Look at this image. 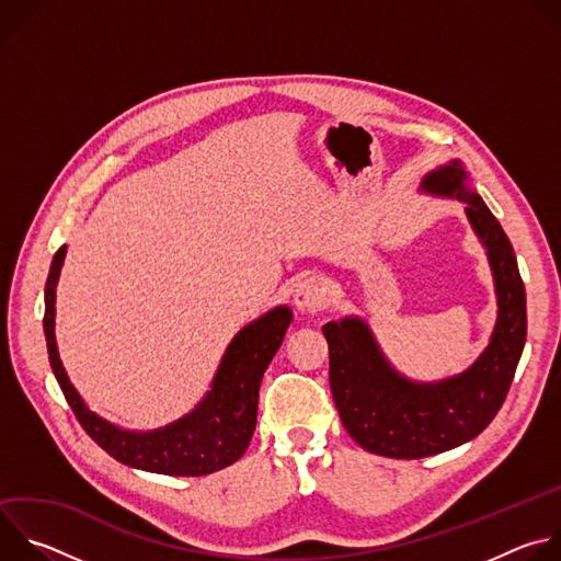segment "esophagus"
Wrapping results in <instances>:
<instances>
[{"label": "esophagus", "instance_id": "1", "mask_svg": "<svg viewBox=\"0 0 561 561\" xmlns=\"http://www.w3.org/2000/svg\"><path fill=\"white\" fill-rule=\"evenodd\" d=\"M293 301L299 312H317V310L327 308V304L331 301V293H329V286L324 279L308 277V279L299 282V286L295 288Z\"/></svg>", "mask_w": 561, "mask_h": 561}]
</instances>
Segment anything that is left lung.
Listing matches in <instances>:
<instances>
[{
	"label": "left lung",
	"mask_w": 561,
	"mask_h": 561,
	"mask_svg": "<svg viewBox=\"0 0 561 561\" xmlns=\"http://www.w3.org/2000/svg\"><path fill=\"white\" fill-rule=\"evenodd\" d=\"M420 193L457 199L486 251L497 319L489 346L461 373L417 381L399 373L357 314L324 324L331 388L348 435L368 453L420 459L457 448L482 433L502 409L526 342V293L517 257L495 215L459 159L428 171Z\"/></svg>",
	"instance_id": "1"
}]
</instances>
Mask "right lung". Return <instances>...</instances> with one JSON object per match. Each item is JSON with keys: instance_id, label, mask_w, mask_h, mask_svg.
Wrapping results in <instances>:
<instances>
[{"instance_id": "add662e5", "label": "right lung", "mask_w": 561, "mask_h": 561, "mask_svg": "<svg viewBox=\"0 0 561 561\" xmlns=\"http://www.w3.org/2000/svg\"><path fill=\"white\" fill-rule=\"evenodd\" d=\"M66 260L61 247L44 288V335L57 383L84 431L117 461L159 474L199 477L242 457L257 424V397L264 370L279 351L293 322L288 306H275L253 319L226 346L210 388L184 417L152 431H128L100 417L70 383L55 340L57 282Z\"/></svg>"}]
</instances>
